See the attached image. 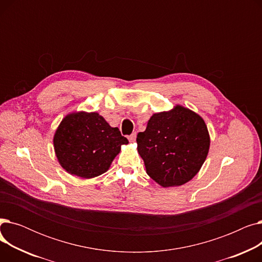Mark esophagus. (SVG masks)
<instances>
[{
    "mask_svg": "<svg viewBox=\"0 0 262 262\" xmlns=\"http://www.w3.org/2000/svg\"><path fill=\"white\" fill-rule=\"evenodd\" d=\"M136 137H137V134L134 133V134H132V135L128 137V140H129L130 142H135V141H136Z\"/></svg>",
    "mask_w": 262,
    "mask_h": 262,
    "instance_id": "1",
    "label": "esophagus"
}]
</instances>
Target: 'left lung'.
Segmentation results:
<instances>
[{
  "mask_svg": "<svg viewBox=\"0 0 262 262\" xmlns=\"http://www.w3.org/2000/svg\"><path fill=\"white\" fill-rule=\"evenodd\" d=\"M137 144L147 175L168 188L182 186L199 173L210 137L200 115L176 105L150 117L145 130L137 136Z\"/></svg>",
  "mask_w": 262,
  "mask_h": 262,
  "instance_id": "1",
  "label": "left lung"
}]
</instances>
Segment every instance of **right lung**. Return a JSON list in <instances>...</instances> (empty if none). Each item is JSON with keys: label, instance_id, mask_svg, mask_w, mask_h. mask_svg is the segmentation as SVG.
<instances>
[{"label": "right lung", "instance_id": "right-lung-1", "mask_svg": "<svg viewBox=\"0 0 262 262\" xmlns=\"http://www.w3.org/2000/svg\"><path fill=\"white\" fill-rule=\"evenodd\" d=\"M53 143L60 166L68 173L93 178L109 169L121 145L128 140L98 113L75 112L62 119Z\"/></svg>", "mask_w": 262, "mask_h": 262}]
</instances>
